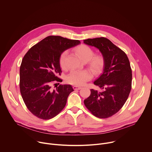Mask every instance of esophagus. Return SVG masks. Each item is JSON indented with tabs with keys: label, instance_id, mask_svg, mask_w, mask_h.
Returning a JSON list of instances; mask_svg holds the SVG:
<instances>
[{
	"label": "esophagus",
	"instance_id": "34e87169",
	"mask_svg": "<svg viewBox=\"0 0 152 152\" xmlns=\"http://www.w3.org/2000/svg\"><path fill=\"white\" fill-rule=\"evenodd\" d=\"M73 88L74 90H80L82 88V87H80V86H76V85H74L73 86Z\"/></svg>",
	"mask_w": 152,
	"mask_h": 152
}]
</instances>
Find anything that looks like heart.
<instances>
[{
	"mask_svg": "<svg viewBox=\"0 0 152 152\" xmlns=\"http://www.w3.org/2000/svg\"><path fill=\"white\" fill-rule=\"evenodd\" d=\"M75 52L78 58L83 62H88V67L94 74L99 73L102 69L104 60L102 56H94V51L91 48L86 45H80L75 49ZM67 53L63 52L59 58V64L62 69L67 67L66 59ZM91 78V75L88 70L73 71L67 77L68 83L80 86Z\"/></svg>",
	"mask_w": 152,
	"mask_h": 152,
	"instance_id": "b5f03b06",
	"label": "heart"
}]
</instances>
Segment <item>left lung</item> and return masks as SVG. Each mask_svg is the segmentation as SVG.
<instances>
[{
  "instance_id": "obj_1",
  "label": "left lung",
  "mask_w": 152,
  "mask_h": 152,
  "mask_svg": "<svg viewBox=\"0 0 152 152\" xmlns=\"http://www.w3.org/2000/svg\"><path fill=\"white\" fill-rule=\"evenodd\" d=\"M83 43L99 49L104 60L102 73L94 81L102 90L91 89L84 104L94 116L110 117L120 111L131 90L132 75L129 59L106 38H89L84 39Z\"/></svg>"
}]
</instances>
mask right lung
Segmentation results:
<instances>
[{
	"label": "right lung",
	"instance_id": "add662e5",
	"mask_svg": "<svg viewBox=\"0 0 152 152\" xmlns=\"http://www.w3.org/2000/svg\"><path fill=\"white\" fill-rule=\"evenodd\" d=\"M80 43L79 40L49 36L23 57L20 68V93L28 109L36 117L52 118L66 106L69 94L74 91L72 85H60L53 90L52 83L61 80V55Z\"/></svg>",
	"mask_w": 152,
	"mask_h": 152
}]
</instances>
